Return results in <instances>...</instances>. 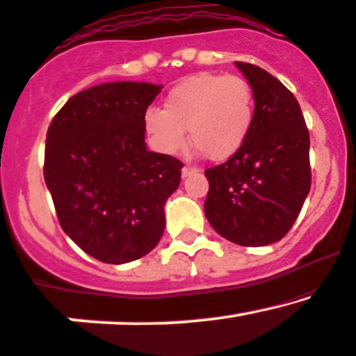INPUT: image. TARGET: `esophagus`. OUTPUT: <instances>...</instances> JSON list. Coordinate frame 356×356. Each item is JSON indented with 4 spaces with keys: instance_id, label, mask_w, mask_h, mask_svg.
<instances>
[{
    "instance_id": "1",
    "label": "esophagus",
    "mask_w": 356,
    "mask_h": 356,
    "mask_svg": "<svg viewBox=\"0 0 356 356\" xmlns=\"http://www.w3.org/2000/svg\"><path fill=\"white\" fill-rule=\"evenodd\" d=\"M197 168L195 166H190V165H186V166H183V170H181V175H183V178H186V177H190V175H193V173H197Z\"/></svg>"
}]
</instances>
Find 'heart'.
Returning a JSON list of instances; mask_svg holds the SVG:
<instances>
[{
	"label": "heart",
	"mask_w": 356,
	"mask_h": 356,
	"mask_svg": "<svg viewBox=\"0 0 356 356\" xmlns=\"http://www.w3.org/2000/svg\"><path fill=\"white\" fill-rule=\"evenodd\" d=\"M254 121V92L238 75L202 72L173 87L163 109L149 107L145 129L161 153L175 154L188 139L205 158L225 161L247 141Z\"/></svg>",
	"instance_id": "1"
}]
</instances>
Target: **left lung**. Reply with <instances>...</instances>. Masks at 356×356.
Returning a JSON list of instances; mask_svg holds the SVG:
<instances>
[{
  "label": "left lung",
  "instance_id": "left-lung-1",
  "mask_svg": "<svg viewBox=\"0 0 356 356\" xmlns=\"http://www.w3.org/2000/svg\"><path fill=\"white\" fill-rule=\"evenodd\" d=\"M235 65L252 87L254 121L241 149L205 170V215L227 241L261 247L284 237L309 193V131L293 92L274 75Z\"/></svg>",
  "mask_w": 356,
  "mask_h": 356
}]
</instances>
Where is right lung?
<instances>
[{"instance_id":"1","label":"right lung","mask_w":356,"mask_h":356,"mask_svg":"<svg viewBox=\"0 0 356 356\" xmlns=\"http://www.w3.org/2000/svg\"><path fill=\"white\" fill-rule=\"evenodd\" d=\"M161 86L109 82L65 102L45 143L47 188L63 232L106 264H126L156 247L165 203L183 163L147 151L145 113Z\"/></svg>"}]
</instances>
